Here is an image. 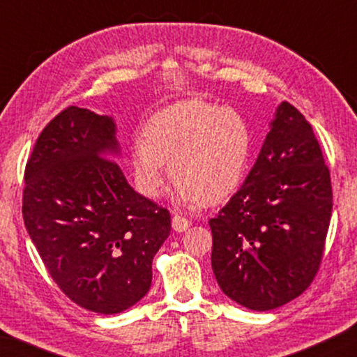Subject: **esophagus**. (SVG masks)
<instances>
[{"mask_svg":"<svg viewBox=\"0 0 357 357\" xmlns=\"http://www.w3.org/2000/svg\"><path fill=\"white\" fill-rule=\"evenodd\" d=\"M190 224H192V221L187 218L180 216V214H175V216L172 218V227H174V231H177V232L187 231V229L190 227Z\"/></svg>","mask_w":357,"mask_h":357,"instance_id":"esophagus-1","label":"esophagus"}]
</instances>
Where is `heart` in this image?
I'll list each match as a JSON object with an SVG mask.
<instances>
[{"mask_svg":"<svg viewBox=\"0 0 357 357\" xmlns=\"http://www.w3.org/2000/svg\"><path fill=\"white\" fill-rule=\"evenodd\" d=\"M131 162L136 183L149 198L164 188L165 164L183 203L216 204L237 192L252 158L245 119L232 109L190 99L165 107L146 121Z\"/></svg>","mask_w":357,"mask_h":357,"instance_id":"obj_1","label":"heart"}]
</instances>
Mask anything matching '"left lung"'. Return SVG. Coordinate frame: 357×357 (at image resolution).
Wrapping results in <instances>:
<instances>
[{
    "label": "left lung",
    "mask_w": 357,
    "mask_h": 357,
    "mask_svg": "<svg viewBox=\"0 0 357 357\" xmlns=\"http://www.w3.org/2000/svg\"><path fill=\"white\" fill-rule=\"evenodd\" d=\"M333 190L305 116L282 102L250 174L209 219L211 265L224 294L265 312L301 296L324 258Z\"/></svg>",
    "instance_id": "obj_1"
}]
</instances>
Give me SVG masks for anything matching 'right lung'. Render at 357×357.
Here are the masks:
<instances>
[{
  "label": "right lung",
  "instance_id": "obj_1",
  "mask_svg": "<svg viewBox=\"0 0 357 357\" xmlns=\"http://www.w3.org/2000/svg\"><path fill=\"white\" fill-rule=\"evenodd\" d=\"M107 115L66 107L48 121L24 172L22 216L48 275L97 314L130 309L149 291L170 213L126 182Z\"/></svg>",
  "mask_w": 357,
  "mask_h": 357
}]
</instances>
